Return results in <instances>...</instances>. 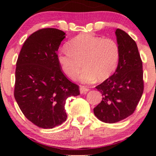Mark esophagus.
<instances>
[{"instance_id": "obj_1", "label": "esophagus", "mask_w": 156, "mask_h": 156, "mask_svg": "<svg viewBox=\"0 0 156 156\" xmlns=\"http://www.w3.org/2000/svg\"><path fill=\"white\" fill-rule=\"evenodd\" d=\"M89 90V88H87V87H84V86H80V92L81 93V94H86L88 91Z\"/></svg>"}]
</instances>
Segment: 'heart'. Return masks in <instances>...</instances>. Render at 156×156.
<instances>
[{"mask_svg":"<svg viewBox=\"0 0 156 156\" xmlns=\"http://www.w3.org/2000/svg\"><path fill=\"white\" fill-rule=\"evenodd\" d=\"M67 48L58 53V64L72 79L83 64L79 78L83 83H91L96 78L100 81L107 79L116 69L120 57L119 46L114 39L92 34L77 36L68 42Z\"/></svg>","mask_w":156,"mask_h":156,"instance_id":"b5f03b06","label":"heart"}]
</instances>
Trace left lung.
<instances>
[{"mask_svg":"<svg viewBox=\"0 0 156 156\" xmlns=\"http://www.w3.org/2000/svg\"><path fill=\"white\" fill-rule=\"evenodd\" d=\"M120 57L115 73L96 89L103 99L94 114L105 123L119 122L131 115L144 91L142 61L136 43L126 32L116 30Z\"/></svg>","mask_w":156,"mask_h":156,"instance_id":"obj_1","label":"left lung"}]
</instances>
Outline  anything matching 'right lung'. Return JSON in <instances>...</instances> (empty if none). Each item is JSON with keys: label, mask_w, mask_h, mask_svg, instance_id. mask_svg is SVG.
I'll list each match as a JSON object with an SVG mask.
<instances>
[{"label": "right lung", "mask_w": 156, "mask_h": 156, "mask_svg": "<svg viewBox=\"0 0 156 156\" xmlns=\"http://www.w3.org/2000/svg\"><path fill=\"white\" fill-rule=\"evenodd\" d=\"M65 33L53 28L35 31L25 41L16 63L14 95L32 123L48 129L67 119L66 100L80 94L79 86L68 80L57 59Z\"/></svg>", "instance_id": "add662e5"}]
</instances>
